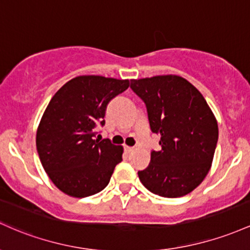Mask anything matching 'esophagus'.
Returning a JSON list of instances; mask_svg holds the SVG:
<instances>
[{
  "mask_svg": "<svg viewBox=\"0 0 250 250\" xmlns=\"http://www.w3.org/2000/svg\"><path fill=\"white\" fill-rule=\"evenodd\" d=\"M124 150H125L126 153H130L131 151H133V147H131V146H124Z\"/></svg>",
  "mask_w": 250,
  "mask_h": 250,
  "instance_id": "1",
  "label": "esophagus"
}]
</instances>
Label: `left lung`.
Wrapping results in <instances>:
<instances>
[{"instance_id": "obj_1", "label": "left lung", "mask_w": 250, "mask_h": 250, "mask_svg": "<svg viewBox=\"0 0 250 250\" xmlns=\"http://www.w3.org/2000/svg\"><path fill=\"white\" fill-rule=\"evenodd\" d=\"M131 88L146 105L151 131L161 136V150L138 171L148 191L181 197L208 175L218 139L217 120L201 92L178 75L131 80Z\"/></svg>"}]
</instances>
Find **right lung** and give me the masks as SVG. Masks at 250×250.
I'll return each instance as SVG.
<instances>
[{"label":"right lung","mask_w":250,"mask_h":250,"mask_svg":"<svg viewBox=\"0 0 250 250\" xmlns=\"http://www.w3.org/2000/svg\"><path fill=\"white\" fill-rule=\"evenodd\" d=\"M128 86V80L80 75L50 99L36 132V148L50 181L66 195L83 198L102 191L123 161V146L95 139V127L104 126L107 104Z\"/></svg>","instance_id":"1"}]
</instances>
